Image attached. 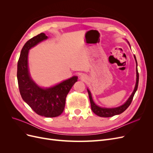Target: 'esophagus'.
<instances>
[{
    "label": "esophagus",
    "instance_id": "obj_1",
    "mask_svg": "<svg viewBox=\"0 0 153 153\" xmlns=\"http://www.w3.org/2000/svg\"><path fill=\"white\" fill-rule=\"evenodd\" d=\"M80 78H81L82 80H85V75H84V74H82V75H80Z\"/></svg>",
    "mask_w": 153,
    "mask_h": 153
}]
</instances>
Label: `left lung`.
<instances>
[{
    "label": "left lung",
    "mask_w": 153,
    "mask_h": 153,
    "mask_svg": "<svg viewBox=\"0 0 153 153\" xmlns=\"http://www.w3.org/2000/svg\"><path fill=\"white\" fill-rule=\"evenodd\" d=\"M134 58H135V59L136 64H137L136 84H135V89H134V91L132 92L131 95L129 96V98L128 99V100L123 105L118 106V107H116V108H102V107H100V106L96 105L94 103V102L93 101V100H92L91 92L89 89H87V92H88V94H89V97L91 105V110H92V112H93L95 114H96L97 115H98V116H100V117H112V116H114V115H119L120 114L123 113V112H124V111L128 108V106L130 105L131 101L133 100V96H134V95H135V92L137 90L138 85V80H139V75H138V69H137V59H136V57H135V55H134Z\"/></svg>",
    "instance_id": "1"
}]
</instances>
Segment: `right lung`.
<instances>
[{"mask_svg": "<svg viewBox=\"0 0 153 153\" xmlns=\"http://www.w3.org/2000/svg\"><path fill=\"white\" fill-rule=\"evenodd\" d=\"M48 37L41 33L27 41L23 47L17 66L18 87L22 99L34 112L41 116L55 117L64 110L66 98L77 81L75 76L49 88H41L31 78L28 68L29 50Z\"/></svg>", "mask_w": 153, "mask_h": 153, "instance_id": "right-lung-1", "label": "right lung"}]
</instances>
